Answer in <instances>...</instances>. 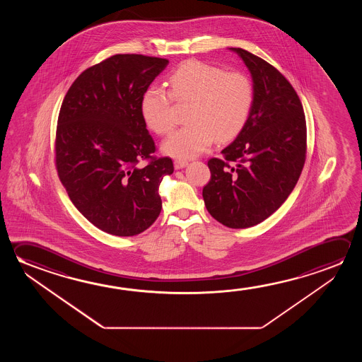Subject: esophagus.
<instances>
[{"label": "esophagus", "instance_id": "34e87169", "mask_svg": "<svg viewBox=\"0 0 362 362\" xmlns=\"http://www.w3.org/2000/svg\"><path fill=\"white\" fill-rule=\"evenodd\" d=\"M187 165H188V161L187 160H180V159L174 160V168H175V169H183V168H185Z\"/></svg>", "mask_w": 362, "mask_h": 362}]
</instances>
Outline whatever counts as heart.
I'll return each instance as SVG.
<instances>
[{
    "label": "heart",
    "mask_w": 362,
    "mask_h": 362,
    "mask_svg": "<svg viewBox=\"0 0 362 362\" xmlns=\"http://www.w3.org/2000/svg\"><path fill=\"white\" fill-rule=\"evenodd\" d=\"M168 92L153 86L141 98V113L151 130L166 135L173 130V100L192 102L187 124L163 143L165 154L192 159L207 151L217 139L227 143L238 136L254 105V84L245 73L223 71L199 60H188L169 76Z\"/></svg>",
    "instance_id": "1"
}]
</instances>
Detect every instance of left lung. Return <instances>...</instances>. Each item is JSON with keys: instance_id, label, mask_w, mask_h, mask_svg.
<instances>
[{"instance_id": "obj_1", "label": "left lung", "mask_w": 362, "mask_h": 362, "mask_svg": "<svg viewBox=\"0 0 362 362\" xmlns=\"http://www.w3.org/2000/svg\"><path fill=\"white\" fill-rule=\"evenodd\" d=\"M247 66L255 89L249 119L233 143L208 161L211 180L203 188L208 212L230 228L267 219L289 197L305 161L307 124L291 84L267 62L230 48Z\"/></svg>"}]
</instances>
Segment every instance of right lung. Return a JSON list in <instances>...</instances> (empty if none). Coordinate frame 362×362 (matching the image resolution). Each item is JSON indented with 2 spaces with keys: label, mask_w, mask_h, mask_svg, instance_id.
<instances>
[{
  "label": "right lung",
  "mask_w": 362,
  "mask_h": 362,
  "mask_svg": "<svg viewBox=\"0 0 362 362\" xmlns=\"http://www.w3.org/2000/svg\"><path fill=\"white\" fill-rule=\"evenodd\" d=\"M169 60L116 54L73 82L60 107L55 164L60 182L90 223L115 236L148 230L161 211L159 185L174 172L155 158L141 98ZM140 160H148L145 167Z\"/></svg>",
  "instance_id": "obj_1"
}]
</instances>
